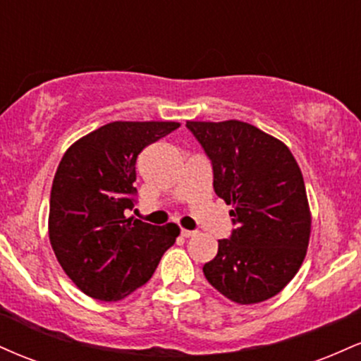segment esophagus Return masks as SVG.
Returning <instances> with one entry per match:
<instances>
[{"mask_svg": "<svg viewBox=\"0 0 361 361\" xmlns=\"http://www.w3.org/2000/svg\"><path fill=\"white\" fill-rule=\"evenodd\" d=\"M181 235H183V238H193V235H197V231L181 229Z\"/></svg>", "mask_w": 361, "mask_h": 361, "instance_id": "esophagus-1", "label": "esophagus"}]
</instances>
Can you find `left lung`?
<instances>
[{
	"label": "left lung",
	"instance_id": "1",
	"mask_svg": "<svg viewBox=\"0 0 361 361\" xmlns=\"http://www.w3.org/2000/svg\"><path fill=\"white\" fill-rule=\"evenodd\" d=\"M186 127L212 161L215 193L234 209L235 229L204 264L205 279L235 304L271 299L297 275L309 246L312 219L299 164L281 140L241 120Z\"/></svg>",
	"mask_w": 361,
	"mask_h": 361
}]
</instances>
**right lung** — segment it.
Instances as JSON below:
<instances>
[{"instance_id": "obj_1", "label": "right lung", "mask_w": 361, "mask_h": 361, "mask_svg": "<svg viewBox=\"0 0 361 361\" xmlns=\"http://www.w3.org/2000/svg\"><path fill=\"white\" fill-rule=\"evenodd\" d=\"M178 122H111L78 139L52 181L49 239L62 270L86 295L126 299L152 276L180 227L127 217L134 207L135 161Z\"/></svg>"}]
</instances>
